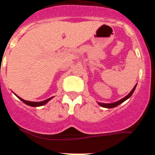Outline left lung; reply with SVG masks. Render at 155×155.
I'll return each instance as SVG.
<instances>
[{"label":"left lung","instance_id":"1","mask_svg":"<svg viewBox=\"0 0 155 155\" xmlns=\"http://www.w3.org/2000/svg\"><path fill=\"white\" fill-rule=\"evenodd\" d=\"M136 87H137V84L135 86H134V88H133L132 91H131L129 93V94H127V96L124 97V98H122V99L119 100V101H117V102H113V103H101V102H98V104L99 105H101V106H102V107L108 108V109H111V108L116 107L117 105H120V104H121V103H123V102H124V101H126V100H127V99H128V98H130V97L131 95H132L133 93H134V90H135V88H136Z\"/></svg>","mask_w":155,"mask_h":155}]
</instances>
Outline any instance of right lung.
<instances>
[{"mask_svg":"<svg viewBox=\"0 0 155 155\" xmlns=\"http://www.w3.org/2000/svg\"><path fill=\"white\" fill-rule=\"evenodd\" d=\"M16 96H17V95H16ZM17 97L19 98V99L21 100V101H22L24 103H25L26 105H30V106H33V107H38V106H41V105H45V104L47 103V102H49V101H50L51 98H53V97H51V98H48V99L45 100V101H42V102H29V101H26V100L22 99V98H20V97H18V96H17Z\"/></svg>","mask_w":155,"mask_h":155,"instance_id":"add662e5","label":"right lung"}]
</instances>
